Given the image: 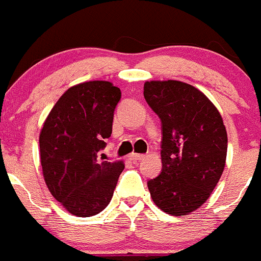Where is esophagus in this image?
I'll return each mask as SVG.
<instances>
[{
	"label": "esophagus",
	"instance_id": "34e87169",
	"mask_svg": "<svg viewBox=\"0 0 261 261\" xmlns=\"http://www.w3.org/2000/svg\"><path fill=\"white\" fill-rule=\"evenodd\" d=\"M142 159H144V154H139V153L129 154L130 161H139V160H142Z\"/></svg>",
	"mask_w": 261,
	"mask_h": 261
}]
</instances>
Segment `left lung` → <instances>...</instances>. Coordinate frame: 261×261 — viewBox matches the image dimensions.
I'll return each instance as SVG.
<instances>
[{"label": "left lung", "mask_w": 261, "mask_h": 261, "mask_svg": "<svg viewBox=\"0 0 261 261\" xmlns=\"http://www.w3.org/2000/svg\"><path fill=\"white\" fill-rule=\"evenodd\" d=\"M144 99L161 120V174L148 180L154 204L172 216L198 210L224 169L227 132L217 108L181 81L144 84Z\"/></svg>", "instance_id": "left-lung-1"}]
</instances>
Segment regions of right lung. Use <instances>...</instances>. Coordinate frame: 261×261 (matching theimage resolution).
Segmentation results:
<instances>
[{
    "label": "right lung",
    "mask_w": 261,
    "mask_h": 261,
    "mask_svg": "<svg viewBox=\"0 0 261 261\" xmlns=\"http://www.w3.org/2000/svg\"><path fill=\"white\" fill-rule=\"evenodd\" d=\"M122 92L108 81L67 90L40 132V162L49 192L73 216L91 217L112 200L122 161H99Z\"/></svg>",
    "instance_id": "obj_1"
}]
</instances>
